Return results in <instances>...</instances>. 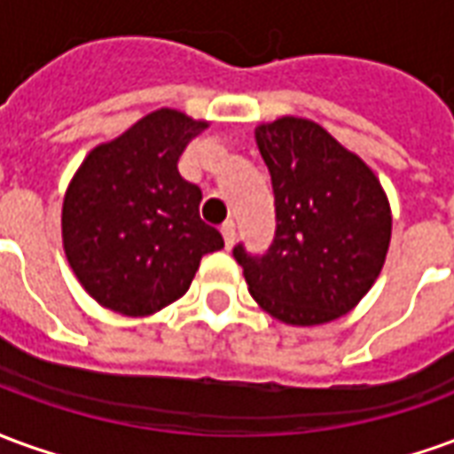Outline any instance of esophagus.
<instances>
[{
	"instance_id": "34e87169",
	"label": "esophagus",
	"mask_w": 454,
	"mask_h": 454,
	"mask_svg": "<svg viewBox=\"0 0 454 454\" xmlns=\"http://www.w3.org/2000/svg\"><path fill=\"white\" fill-rule=\"evenodd\" d=\"M221 236L226 240V247H233V243H236V223H233V221H226V223L221 226Z\"/></svg>"
}]
</instances>
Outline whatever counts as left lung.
Returning <instances> with one entry per match:
<instances>
[{"label": "left lung", "instance_id": "obj_1", "mask_svg": "<svg viewBox=\"0 0 454 454\" xmlns=\"http://www.w3.org/2000/svg\"><path fill=\"white\" fill-rule=\"evenodd\" d=\"M275 189V240L262 257L233 250L257 306L286 325L340 318L372 289L391 240V207L372 168L316 121L260 123Z\"/></svg>", "mask_w": 454, "mask_h": 454}]
</instances>
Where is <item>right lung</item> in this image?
<instances>
[{
	"instance_id": "obj_1",
	"label": "right lung",
	"mask_w": 454,
	"mask_h": 454,
	"mask_svg": "<svg viewBox=\"0 0 454 454\" xmlns=\"http://www.w3.org/2000/svg\"><path fill=\"white\" fill-rule=\"evenodd\" d=\"M208 129L177 109H158L90 150L63 199V247L97 304L150 316L187 294L199 262L223 238L199 216L201 189L177 160Z\"/></svg>"
}]
</instances>
